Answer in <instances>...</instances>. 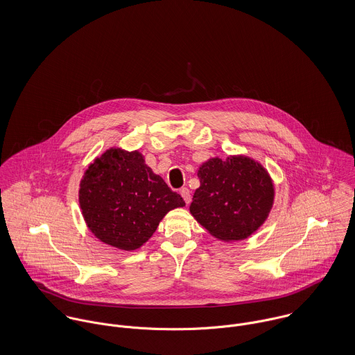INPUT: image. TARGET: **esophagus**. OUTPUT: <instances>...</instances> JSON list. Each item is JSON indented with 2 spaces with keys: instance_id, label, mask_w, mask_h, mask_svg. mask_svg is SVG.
<instances>
[{
  "instance_id": "34e87169",
  "label": "esophagus",
  "mask_w": 355,
  "mask_h": 355,
  "mask_svg": "<svg viewBox=\"0 0 355 355\" xmlns=\"http://www.w3.org/2000/svg\"><path fill=\"white\" fill-rule=\"evenodd\" d=\"M180 196H182V198L184 200V202L187 203V205L191 201V194H190V190L187 187H183L180 190Z\"/></svg>"
}]
</instances>
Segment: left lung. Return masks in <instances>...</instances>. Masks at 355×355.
I'll list each match as a JSON object with an SVG mask.
<instances>
[{
    "mask_svg": "<svg viewBox=\"0 0 355 355\" xmlns=\"http://www.w3.org/2000/svg\"><path fill=\"white\" fill-rule=\"evenodd\" d=\"M200 187L191 216L216 239L250 238L266 221L275 202V183L266 168L245 154L211 157L198 168Z\"/></svg>",
    "mask_w": 355,
    "mask_h": 355,
    "instance_id": "left-lung-1",
    "label": "left lung"
}]
</instances>
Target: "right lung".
Wrapping results in <instances>:
<instances>
[{
	"mask_svg": "<svg viewBox=\"0 0 355 355\" xmlns=\"http://www.w3.org/2000/svg\"><path fill=\"white\" fill-rule=\"evenodd\" d=\"M79 205L90 232L124 252L142 248L165 214L183 207L138 150L110 148L96 157L79 183Z\"/></svg>",
	"mask_w": 355,
	"mask_h": 355,
	"instance_id": "obj_1",
	"label": "right lung"
}]
</instances>
